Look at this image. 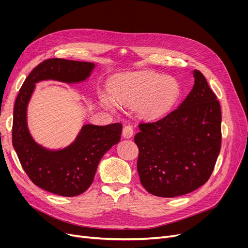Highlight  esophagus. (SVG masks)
<instances>
[{"instance_id":"34e87169","label":"esophagus","mask_w":248,"mask_h":248,"mask_svg":"<svg viewBox=\"0 0 248 248\" xmlns=\"http://www.w3.org/2000/svg\"><path fill=\"white\" fill-rule=\"evenodd\" d=\"M134 136V129L132 125H125L123 129V137L125 139H129Z\"/></svg>"}]
</instances>
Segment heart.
I'll list each match as a JSON object with an SVG mask.
<instances>
[{
	"label": "heart",
	"instance_id": "1",
	"mask_svg": "<svg viewBox=\"0 0 248 248\" xmlns=\"http://www.w3.org/2000/svg\"><path fill=\"white\" fill-rule=\"evenodd\" d=\"M111 93L119 104H138L140 116L154 120L170 110L179 94V85L174 78L155 72L127 73L114 81ZM102 101L108 108L114 107L113 100L108 95H102Z\"/></svg>",
	"mask_w": 248,
	"mask_h": 248
}]
</instances>
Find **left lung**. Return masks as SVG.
Masks as SVG:
<instances>
[{
    "label": "left lung",
    "instance_id": "1",
    "mask_svg": "<svg viewBox=\"0 0 248 248\" xmlns=\"http://www.w3.org/2000/svg\"><path fill=\"white\" fill-rule=\"evenodd\" d=\"M194 85L180 107L154 123L140 124L138 172L155 196L173 198L204 185L221 148V108L204 75L193 71Z\"/></svg>",
    "mask_w": 248,
    "mask_h": 248
}]
</instances>
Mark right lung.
Instances as JSON below:
<instances>
[{
  "mask_svg": "<svg viewBox=\"0 0 248 248\" xmlns=\"http://www.w3.org/2000/svg\"><path fill=\"white\" fill-rule=\"evenodd\" d=\"M95 64L60 58L41 62L26 78L16 98L12 140L20 163L35 185L60 196L73 197L93 183L97 166L121 140L123 124H83L74 141L59 150H50L33 139L27 122V108L36 83L56 80L64 83L85 81Z\"/></svg>",
  "mask_w": 248,
  "mask_h": 248,
  "instance_id": "1",
  "label": "right lung"
}]
</instances>
